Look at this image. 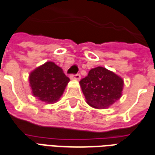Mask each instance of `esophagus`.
<instances>
[{"mask_svg": "<svg viewBox=\"0 0 155 155\" xmlns=\"http://www.w3.org/2000/svg\"><path fill=\"white\" fill-rule=\"evenodd\" d=\"M71 79H74V80H80V79H81V74H71Z\"/></svg>", "mask_w": 155, "mask_h": 155, "instance_id": "esophagus-1", "label": "esophagus"}]
</instances>
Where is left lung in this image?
Masks as SVG:
<instances>
[{
  "label": "left lung",
  "instance_id": "left-lung-1",
  "mask_svg": "<svg viewBox=\"0 0 155 155\" xmlns=\"http://www.w3.org/2000/svg\"><path fill=\"white\" fill-rule=\"evenodd\" d=\"M80 84L87 104L95 108L111 106L121 98L123 89L122 79L102 66L90 70Z\"/></svg>",
  "mask_w": 155,
  "mask_h": 155
}]
</instances>
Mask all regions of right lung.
Masks as SVG:
<instances>
[{
	"mask_svg": "<svg viewBox=\"0 0 155 155\" xmlns=\"http://www.w3.org/2000/svg\"><path fill=\"white\" fill-rule=\"evenodd\" d=\"M70 81L62 69L48 61L35 69L29 75L33 94L39 100L52 104L62 95Z\"/></svg>",
	"mask_w": 155,
	"mask_h": 155,
	"instance_id": "add662e5",
	"label": "right lung"
}]
</instances>
